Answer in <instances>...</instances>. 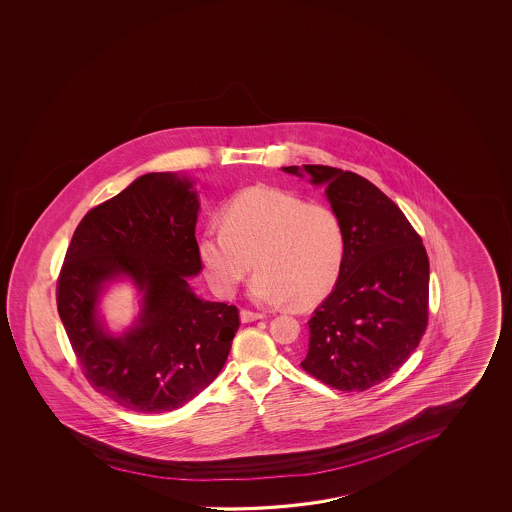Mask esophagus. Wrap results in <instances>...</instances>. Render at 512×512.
Segmentation results:
<instances>
[{
	"instance_id": "34e87169",
	"label": "esophagus",
	"mask_w": 512,
	"mask_h": 512,
	"mask_svg": "<svg viewBox=\"0 0 512 512\" xmlns=\"http://www.w3.org/2000/svg\"><path fill=\"white\" fill-rule=\"evenodd\" d=\"M264 316L260 314V312H252V310H241V321L243 323H252V321H257V319H262Z\"/></svg>"
}]
</instances>
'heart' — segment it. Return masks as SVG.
Wrapping results in <instances>:
<instances>
[{
    "label": "heart",
    "mask_w": 512,
    "mask_h": 512,
    "mask_svg": "<svg viewBox=\"0 0 512 512\" xmlns=\"http://www.w3.org/2000/svg\"><path fill=\"white\" fill-rule=\"evenodd\" d=\"M200 260L214 291L230 296L255 262L250 294L264 305L307 307L336 285L344 234L336 212L284 189L255 185L234 196L221 230L200 239Z\"/></svg>",
    "instance_id": "obj_1"
}]
</instances>
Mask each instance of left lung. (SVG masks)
I'll use <instances>...</instances> for the list:
<instances>
[{
    "label": "left lung",
    "instance_id": "1",
    "mask_svg": "<svg viewBox=\"0 0 512 512\" xmlns=\"http://www.w3.org/2000/svg\"><path fill=\"white\" fill-rule=\"evenodd\" d=\"M282 169L327 187L344 234L341 273L309 319L302 368L339 391H366L398 371L427 330V250L398 205L361 175Z\"/></svg>",
    "mask_w": 512,
    "mask_h": 512
}]
</instances>
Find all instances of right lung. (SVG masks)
<instances>
[{
  "label": "right lung",
  "instance_id": "right-lung-1",
  "mask_svg": "<svg viewBox=\"0 0 512 512\" xmlns=\"http://www.w3.org/2000/svg\"><path fill=\"white\" fill-rule=\"evenodd\" d=\"M198 194L175 173L139 176L89 210L76 227L57 280V309L85 378L130 411H175L202 393L227 362L239 310L205 302L187 277L202 271ZM128 277L144 294L123 337L97 316L107 281Z\"/></svg>",
  "mask_w": 512,
  "mask_h": 512
}]
</instances>
